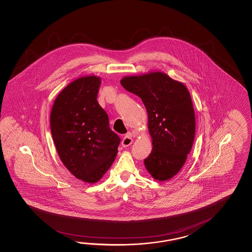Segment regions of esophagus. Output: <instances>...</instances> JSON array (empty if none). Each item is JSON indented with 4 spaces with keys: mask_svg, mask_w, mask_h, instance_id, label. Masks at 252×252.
Here are the masks:
<instances>
[{
    "mask_svg": "<svg viewBox=\"0 0 252 252\" xmlns=\"http://www.w3.org/2000/svg\"><path fill=\"white\" fill-rule=\"evenodd\" d=\"M132 143V138L130 134H127V135H126V136L122 139V141H121V145H122V147H124V148H126L128 146H130V145Z\"/></svg>",
    "mask_w": 252,
    "mask_h": 252,
    "instance_id": "1",
    "label": "esophagus"
}]
</instances>
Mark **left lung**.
<instances>
[{"instance_id": "obj_1", "label": "left lung", "mask_w": 252, "mask_h": 252, "mask_svg": "<svg viewBox=\"0 0 252 252\" xmlns=\"http://www.w3.org/2000/svg\"><path fill=\"white\" fill-rule=\"evenodd\" d=\"M126 91L141 98L149 116L153 149L144 160L153 178L167 181L185 164L195 137V113L184 83L161 72L125 76Z\"/></svg>"}]
</instances>
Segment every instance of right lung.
I'll list each match as a JSON object with an SVG mask.
<instances>
[{"mask_svg": "<svg viewBox=\"0 0 252 252\" xmlns=\"http://www.w3.org/2000/svg\"><path fill=\"white\" fill-rule=\"evenodd\" d=\"M100 84L95 75L74 80L56 97L50 116L63 164L75 178L91 184L99 181L110 169L120 143L96 100Z\"/></svg>", "mask_w": 252, "mask_h": 252, "instance_id": "1", "label": "right lung"}]
</instances>
